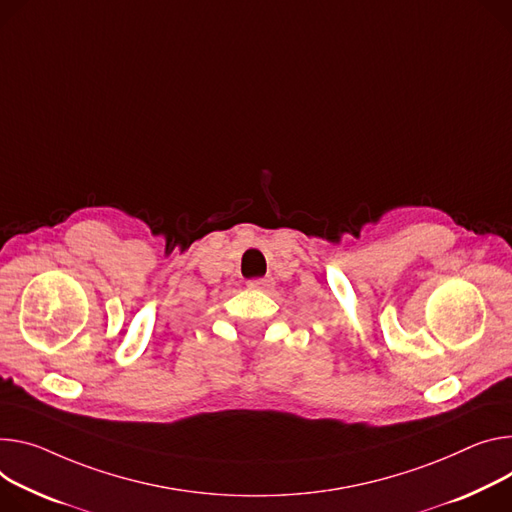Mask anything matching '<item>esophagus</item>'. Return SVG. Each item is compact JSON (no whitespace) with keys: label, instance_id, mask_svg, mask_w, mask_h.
I'll use <instances>...</instances> for the list:
<instances>
[{"label":"esophagus","instance_id":"esophagus-1","mask_svg":"<svg viewBox=\"0 0 512 512\" xmlns=\"http://www.w3.org/2000/svg\"><path fill=\"white\" fill-rule=\"evenodd\" d=\"M247 286H249L251 290H269V288L273 286V280H271V277H259V280L247 282Z\"/></svg>","mask_w":512,"mask_h":512}]
</instances>
